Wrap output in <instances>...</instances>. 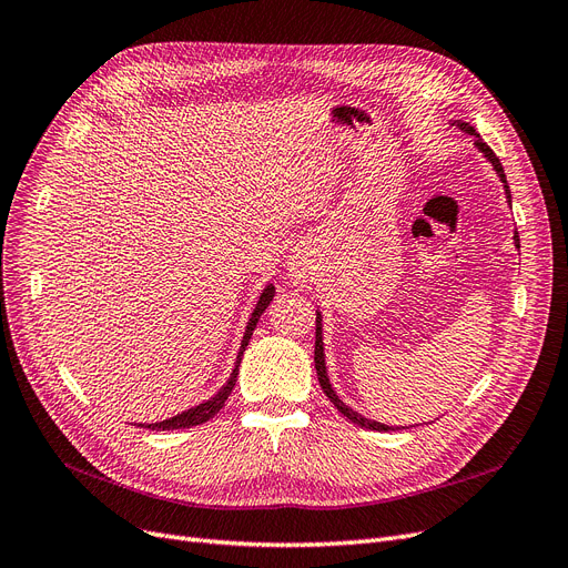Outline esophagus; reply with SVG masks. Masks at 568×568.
<instances>
[{"label": "esophagus", "mask_w": 568, "mask_h": 568, "mask_svg": "<svg viewBox=\"0 0 568 568\" xmlns=\"http://www.w3.org/2000/svg\"><path fill=\"white\" fill-rule=\"evenodd\" d=\"M287 276L295 283H306L311 276V262L304 255H292L287 262Z\"/></svg>", "instance_id": "obj_1"}]
</instances>
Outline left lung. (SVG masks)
Instances as JSON below:
<instances>
[{
    "mask_svg": "<svg viewBox=\"0 0 568 568\" xmlns=\"http://www.w3.org/2000/svg\"><path fill=\"white\" fill-rule=\"evenodd\" d=\"M452 125H456L458 131H464V133H468V135H473L475 138V146L477 150L487 156V161L494 165V171H496V175L500 178V182H503V189H506V196H508V203H510V186H508V180H506V173H503V165H500V161H498V156L491 152V146L479 138V133L473 129L470 123H466V121H452ZM515 245L519 247V236L515 234ZM313 361H316V372H318V382H321V388H323V393L329 397V403L337 407L348 422H353V424H358V426H363V428H369V430H379V433H386V430H397V428H393V426H386V424H379V422H372V418H365L363 414H358V412H353L344 400H339V395L334 393V388H332V384H329V376H327V367H325V348H323V316H321V311H316V351H313Z\"/></svg>",
    "mask_w": 568,
    "mask_h": 568,
    "instance_id": "obj_1",
    "label": "left lung"
}]
</instances>
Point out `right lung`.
<instances>
[{
  "label": "right lung",
  "mask_w": 568,
  "mask_h": 568,
  "mask_svg": "<svg viewBox=\"0 0 568 568\" xmlns=\"http://www.w3.org/2000/svg\"><path fill=\"white\" fill-rule=\"evenodd\" d=\"M273 295H276V287H273V285L268 283V285L262 290L260 302H257L255 311H252V316H250V321H247V327H245V334H243V342H241V348H239V358H236L234 369H231L229 382H226L213 397H210V400H205V403H201V405H196V407H189V409L180 412L178 416L165 418V422H159V424H138V426H140V428H150V430H178V428H192V426L205 424L207 418H213V416L224 407V403H226V397L231 395V390H234L236 376H239V367H241V358H243L245 346H247V342H250V337H252V329L257 327V321H260L262 313L266 311V306L271 304Z\"/></svg>",
  "instance_id": "obj_1"
}]
</instances>
